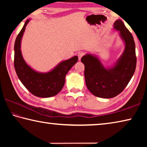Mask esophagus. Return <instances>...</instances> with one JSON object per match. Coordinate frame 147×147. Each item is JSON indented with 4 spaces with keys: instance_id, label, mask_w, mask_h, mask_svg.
<instances>
[{
    "instance_id": "esophagus-1",
    "label": "esophagus",
    "mask_w": 147,
    "mask_h": 147,
    "mask_svg": "<svg viewBox=\"0 0 147 147\" xmlns=\"http://www.w3.org/2000/svg\"><path fill=\"white\" fill-rule=\"evenodd\" d=\"M84 54H85V53H83V52H79L78 54V59L79 60H80Z\"/></svg>"
}]
</instances>
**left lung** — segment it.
I'll return each instance as SVG.
<instances>
[{
	"instance_id": "left-lung-1",
	"label": "left lung",
	"mask_w": 147,
	"mask_h": 147,
	"mask_svg": "<svg viewBox=\"0 0 147 147\" xmlns=\"http://www.w3.org/2000/svg\"><path fill=\"white\" fill-rule=\"evenodd\" d=\"M114 28L120 32L125 49L113 67L106 69L99 59L91 54L81 58L85 66L87 88L94 96L100 98H110L120 94L128 85L136 67V45L132 35L121 19L114 23Z\"/></svg>"
}]
</instances>
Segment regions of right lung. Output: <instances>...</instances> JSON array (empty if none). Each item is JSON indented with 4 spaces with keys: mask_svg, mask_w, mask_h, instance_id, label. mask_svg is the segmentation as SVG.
<instances>
[{
    "mask_svg": "<svg viewBox=\"0 0 147 147\" xmlns=\"http://www.w3.org/2000/svg\"><path fill=\"white\" fill-rule=\"evenodd\" d=\"M29 21L27 20L25 22L15 42V69L22 84L32 94L38 97H51L58 94L63 88L66 74L78 61V56H75L61 62L48 73H40L33 70L24 61L21 51V39Z\"/></svg>",
    "mask_w": 147,
    "mask_h": 147,
    "instance_id": "add662e5",
    "label": "right lung"
}]
</instances>
